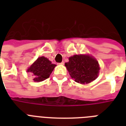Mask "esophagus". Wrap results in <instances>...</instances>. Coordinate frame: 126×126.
I'll use <instances>...</instances> for the list:
<instances>
[{
	"mask_svg": "<svg viewBox=\"0 0 126 126\" xmlns=\"http://www.w3.org/2000/svg\"><path fill=\"white\" fill-rule=\"evenodd\" d=\"M64 63H65L64 62H61V63H59V64H60V65H64Z\"/></svg>",
	"mask_w": 126,
	"mask_h": 126,
	"instance_id": "obj_1",
	"label": "esophagus"
}]
</instances>
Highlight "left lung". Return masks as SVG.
I'll use <instances>...</instances> for the list:
<instances>
[{
    "mask_svg": "<svg viewBox=\"0 0 126 126\" xmlns=\"http://www.w3.org/2000/svg\"><path fill=\"white\" fill-rule=\"evenodd\" d=\"M65 63V67L76 82L88 84L98 77L99 65L94 57L89 55H74Z\"/></svg>",
    "mask_w": 126,
    "mask_h": 126,
    "instance_id": "left-lung-1",
    "label": "left lung"
}]
</instances>
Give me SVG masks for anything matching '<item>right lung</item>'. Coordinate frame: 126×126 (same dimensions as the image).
<instances>
[{"label":"right lung","mask_w":126,"mask_h":126,"mask_svg":"<svg viewBox=\"0 0 126 126\" xmlns=\"http://www.w3.org/2000/svg\"><path fill=\"white\" fill-rule=\"evenodd\" d=\"M56 65L52 64L46 57H38L27 71L34 77V82H41L49 78Z\"/></svg>","instance_id":"obj_1"}]
</instances>
